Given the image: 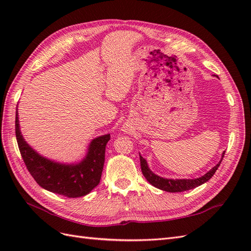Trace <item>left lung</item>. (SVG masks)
I'll return each instance as SVG.
<instances>
[{"instance_id":"obj_1","label":"left lung","mask_w":251,"mask_h":251,"mask_svg":"<svg viewBox=\"0 0 251 251\" xmlns=\"http://www.w3.org/2000/svg\"><path fill=\"white\" fill-rule=\"evenodd\" d=\"M225 151H223L222 154V159L220 160V162L214 166L209 172H207L204 176L197 178V179H165L162 177H159L157 175H155L153 172H151L147 163V160L144 159L140 154V166H141V172L143 174V176L146 177V179L150 182L151 185H154L155 187L162 189L164 192H170V193H181V192H185L188 191V189L195 188L197 186H199L205 182H207L212 176H214L216 171L220 166V163L223 160Z\"/></svg>"}]
</instances>
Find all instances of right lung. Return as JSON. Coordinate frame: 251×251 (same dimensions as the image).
I'll use <instances>...</instances> for the list:
<instances>
[{
	"mask_svg": "<svg viewBox=\"0 0 251 251\" xmlns=\"http://www.w3.org/2000/svg\"><path fill=\"white\" fill-rule=\"evenodd\" d=\"M16 136L26 168L36 183L49 192L68 198L88 195L100 183L104 163L105 146L110 134L91 141L87 156L77 164H63L39 155L23 138L20 131L18 108L16 113Z\"/></svg>",
	"mask_w": 251,
	"mask_h": 251,
	"instance_id": "1",
	"label": "right lung"
}]
</instances>
